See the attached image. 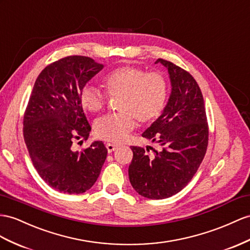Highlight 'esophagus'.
Returning a JSON list of instances; mask_svg holds the SVG:
<instances>
[{
  "instance_id": "1",
  "label": "esophagus",
  "mask_w": 250,
  "mask_h": 250,
  "mask_svg": "<svg viewBox=\"0 0 250 250\" xmlns=\"http://www.w3.org/2000/svg\"><path fill=\"white\" fill-rule=\"evenodd\" d=\"M105 146H106V149H107V152H108V153H112V152H114L115 150H116V149L118 148L117 145L110 144V143H107V144L105 145Z\"/></svg>"
}]
</instances>
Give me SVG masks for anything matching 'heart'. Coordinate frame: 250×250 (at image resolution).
I'll use <instances>...</instances> for the list:
<instances>
[{
    "mask_svg": "<svg viewBox=\"0 0 250 250\" xmlns=\"http://www.w3.org/2000/svg\"><path fill=\"white\" fill-rule=\"evenodd\" d=\"M104 86L111 97L121 96L118 110L95 124L97 137L112 143H121L134 130L136 119L151 124L161 116L167 104L168 82L161 73H148L133 65L115 68L104 78ZM106 98L100 89L86 85L80 93V104L85 111L98 113L105 106Z\"/></svg>",
    "mask_w": 250,
    "mask_h": 250,
    "instance_id": "heart-1",
    "label": "heart"
}]
</instances>
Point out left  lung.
<instances>
[{"label":"left lung","instance_id":"1","mask_svg":"<svg viewBox=\"0 0 250 250\" xmlns=\"http://www.w3.org/2000/svg\"><path fill=\"white\" fill-rule=\"evenodd\" d=\"M167 67L171 94L163 114L143 133L159 146H132L129 178L138 194L163 200L176 194L192 180L206 154L208 124L204 98L197 82L187 70L170 61L157 59Z\"/></svg>","mask_w":250,"mask_h":250}]
</instances>
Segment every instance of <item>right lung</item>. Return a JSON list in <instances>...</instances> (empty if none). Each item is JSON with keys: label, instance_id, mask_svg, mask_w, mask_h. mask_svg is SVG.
Returning <instances> with one entry per match:
<instances>
[{"label": "right lung", "instance_id": "obj_1", "mask_svg": "<svg viewBox=\"0 0 250 250\" xmlns=\"http://www.w3.org/2000/svg\"><path fill=\"white\" fill-rule=\"evenodd\" d=\"M104 66L84 56L49 64L38 76L24 113V140L34 167L48 186L63 193L92 188L105 162L102 142L81 152L72 149L75 140H86L92 129L80 93Z\"/></svg>", "mask_w": 250, "mask_h": 250}]
</instances>
